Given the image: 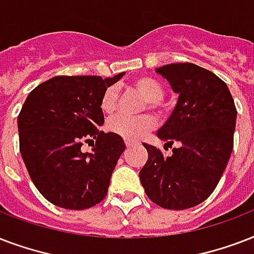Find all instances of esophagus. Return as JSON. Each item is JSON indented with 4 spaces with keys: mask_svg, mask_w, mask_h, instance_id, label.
Segmentation results:
<instances>
[{
    "mask_svg": "<svg viewBox=\"0 0 254 254\" xmlns=\"http://www.w3.org/2000/svg\"><path fill=\"white\" fill-rule=\"evenodd\" d=\"M125 144H126V147H127V148H129V147H131V145H132V141L125 140Z\"/></svg>",
    "mask_w": 254,
    "mask_h": 254,
    "instance_id": "obj_1",
    "label": "esophagus"
}]
</instances>
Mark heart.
<instances>
[{
    "mask_svg": "<svg viewBox=\"0 0 254 254\" xmlns=\"http://www.w3.org/2000/svg\"><path fill=\"white\" fill-rule=\"evenodd\" d=\"M133 87L140 92L143 98L148 102L149 109H156L158 103L164 96V90L159 80L152 76H140L133 82ZM118 91L115 87H107L100 98V110L105 115H113L117 110ZM154 127V121L148 115L136 118H128L119 115L110 119L107 128L114 135L123 137L125 140H137L143 135L151 131Z\"/></svg>",
    "mask_w": 254,
    "mask_h": 254,
    "instance_id": "1",
    "label": "heart"
}]
</instances>
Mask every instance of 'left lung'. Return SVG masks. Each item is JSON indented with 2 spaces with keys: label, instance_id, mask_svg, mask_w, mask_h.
Segmentation results:
<instances>
[{
  "label": "left lung",
  "instance_id": "obj_1",
  "mask_svg": "<svg viewBox=\"0 0 254 254\" xmlns=\"http://www.w3.org/2000/svg\"><path fill=\"white\" fill-rule=\"evenodd\" d=\"M179 94L158 137L178 147L163 156L154 145L143 144L148 160L139 172L151 201L166 209L198 205L215 190L233 149L235 100L219 76L193 64H171L156 68Z\"/></svg>",
  "mask_w": 254,
  "mask_h": 254
}]
</instances>
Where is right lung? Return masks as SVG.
Returning <instances> with one entry per match:
<instances>
[{"instance_id":"obj_1","label":"right lung","mask_w":254,"mask_h":254,"mask_svg":"<svg viewBox=\"0 0 254 254\" xmlns=\"http://www.w3.org/2000/svg\"><path fill=\"white\" fill-rule=\"evenodd\" d=\"M123 75L54 76L27 95L18 115L19 151L31 182L57 207L86 209L106 197L126 145L99 129L100 98ZM88 141L93 151L84 153Z\"/></svg>"}]
</instances>
